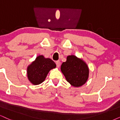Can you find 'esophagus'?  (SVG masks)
Here are the masks:
<instances>
[{
  "mask_svg": "<svg viewBox=\"0 0 120 120\" xmlns=\"http://www.w3.org/2000/svg\"><path fill=\"white\" fill-rule=\"evenodd\" d=\"M60 64H61V63H60V61H56V66L57 68H59V66H60Z\"/></svg>",
  "mask_w": 120,
  "mask_h": 120,
  "instance_id": "34e87169",
  "label": "esophagus"
}]
</instances>
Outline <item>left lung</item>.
Segmentation results:
<instances>
[{
  "label": "left lung",
  "mask_w": 120,
  "mask_h": 120,
  "mask_svg": "<svg viewBox=\"0 0 120 120\" xmlns=\"http://www.w3.org/2000/svg\"><path fill=\"white\" fill-rule=\"evenodd\" d=\"M61 70L67 81L74 87L83 85L89 78L87 64L74 55L68 56L66 61L62 64Z\"/></svg>",
  "instance_id": "left-lung-1"
}]
</instances>
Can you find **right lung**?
Masks as SVG:
<instances>
[{
  "instance_id": "add662e5",
  "label": "right lung",
  "mask_w": 120,
  "mask_h": 120,
  "mask_svg": "<svg viewBox=\"0 0 120 120\" xmlns=\"http://www.w3.org/2000/svg\"><path fill=\"white\" fill-rule=\"evenodd\" d=\"M55 68V63L51 59L39 55L28 67V79L35 85L40 84L44 81L49 71Z\"/></svg>"
}]
</instances>
